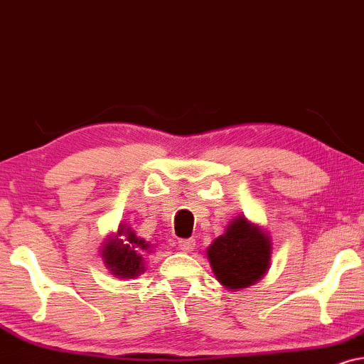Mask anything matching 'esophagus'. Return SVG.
Segmentation results:
<instances>
[{
    "label": "esophagus",
    "mask_w": 364,
    "mask_h": 364,
    "mask_svg": "<svg viewBox=\"0 0 364 364\" xmlns=\"http://www.w3.org/2000/svg\"><path fill=\"white\" fill-rule=\"evenodd\" d=\"M178 246H179V250L185 251V253H191V251L195 250L196 241L195 240H179Z\"/></svg>",
    "instance_id": "obj_1"
}]
</instances>
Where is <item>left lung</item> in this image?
I'll list each match as a JSON object with an SVG mask.
<instances>
[{
    "label": "left lung",
    "instance_id": "1",
    "mask_svg": "<svg viewBox=\"0 0 364 364\" xmlns=\"http://www.w3.org/2000/svg\"><path fill=\"white\" fill-rule=\"evenodd\" d=\"M271 253L269 232L245 215L232 218L225 232L206 250L213 274L231 291L258 283L268 273Z\"/></svg>",
    "mask_w": 364,
    "mask_h": 364
}]
</instances>
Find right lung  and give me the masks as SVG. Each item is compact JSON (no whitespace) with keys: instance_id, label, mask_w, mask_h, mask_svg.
Returning <instances> with one entry per match:
<instances>
[{"instance_id":"right-lung-1","label":"right lung","mask_w":364,"mask_h":364,"mask_svg":"<svg viewBox=\"0 0 364 364\" xmlns=\"http://www.w3.org/2000/svg\"><path fill=\"white\" fill-rule=\"evenodd\" d=\"M151 243L136 236L132 226L119 223L118 231L106 236L100 255L111 274L121 279H134L144 273V253H153Z\"/></svg>"}]
</instances>
